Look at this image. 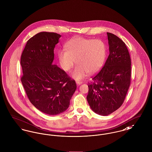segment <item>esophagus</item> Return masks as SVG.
Wrapping results in <instances>:
<instances>
[{"label": "esophagus", "instance_id": "obj_1", "mask_svg": "<svg viewBox=\"0 0 152 152\" xmlns=\"http://www.w3.org/2000/svg\"><path fill=\"white\" fill-rule=\"evenodd\" d=\"M76 83H77V85H81L82 83V82H81V81H77L76 82Z\"/></svg>", "mask_w": 152, "mask_h": 152}]
</instances>
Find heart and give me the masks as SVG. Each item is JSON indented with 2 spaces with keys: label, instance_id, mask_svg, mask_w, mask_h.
I'll list each match as a JSON object with an SVG mask.
<instances>
[{
  "label": "heart",
  "instance_id": "1",
  "mask_svg": "<svg viewBox=\"0 0 152 152\" xmlns=\"http://www.w3.org/2000/svg\"><path fill=\"white\" fill-rule=\"evenodd\" d=\"M58 51V56L61 69L65 71L71 69L76 61L77 66L72 71L71 77L80 80L88 74L99 71L105 61L107 50L100 40H91L78 37L71 39Z\"/></svg>",
  "mask_w": 152,
  "mask_h": 152
}]
</instances>
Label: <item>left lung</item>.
Here are the masks:
<instances>
[{
  "label": "left lung",
  "instance_id": "8db88e82",
  "mask_svg": "<svg viewBox=\"0 0 152 152\" xmlns=\"http://www.w3.org/2000/svg\"><path fill=\"white\" fill-rule=\"evenodd\" d=\"M110 55L104 67L89 83L87 100L92 111L107 116L121 107L131 81V59L125 43L107 33Z\"/></svg>",
  "mask_w": 152,
  "mask_h": 152
}]
</instances>
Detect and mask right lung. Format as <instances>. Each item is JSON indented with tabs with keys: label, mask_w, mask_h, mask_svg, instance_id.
Wrapping results in <instances>:
<instances>
[{
	"label": "right lung",
	"mask_w": 152,
	"mask_h": 152,
	"mask_svg": "<svg viewBox=\"0 0 152 152\" xmlns=\"http://www.w3.org/2000/svg\"><path fill=\"white\" fill-rule=\"evenodd\" d=\"M61 37L51 32L36 34L27 41L20 58V80L28 97L37 110L49 115L66 111L77 89L75 81L52 64Z\"/></svg>",
	"instance_id": "add662e5"
}]
</instances>
